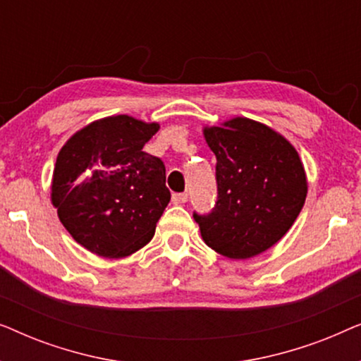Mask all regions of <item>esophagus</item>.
Here are the masks:
<instances>
[{"label":"esophagus","mask_w":361,"mask_h":361,"mask_svg":"<svg viewBox=\"0 0 361 361\" xmlns=\"http://www.w3.org/2000/svg\"><path fill=\"white\" fill-rule=\"evenodd\" d=\"M187 202V194H172V204L179 205V204H185Z\"/></svg>","instance_id":"esophagus-1"}]
</instances>
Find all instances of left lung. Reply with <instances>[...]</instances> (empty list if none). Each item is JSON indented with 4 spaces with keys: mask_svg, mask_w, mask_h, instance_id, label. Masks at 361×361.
<instances>
[{
    "mask_svg": "<svg viewBox=\"0 0 361 361\" xmlns=\"http://www.w3.org/2000/svg\"><path fill=\"white\" fill-rule=\"evenodd\" d=\"M216 157L219 200L194 219L216 253L248 259L278 243L302 210L307 177L295 147L263 123L236 116L205 126Z\"/></svg>",
    "mask_w": 361,
    "mask_h": 361,
    "instance_id": "obj_1",
    "label": "left lung"
}]
</instances>
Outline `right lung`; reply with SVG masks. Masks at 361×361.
<instances>
[{"label": "right lung", "mask_w": 361, "mask_h": 361, "mask_svg": "<svg viewBox=\"0 0 361 361\" xmlns=\"http://www.w3.org/2000/svg\"><path fill=\"white\" fill-rule=\"evenodd\" d=\"M157 123L128 115L92 121L59 151L51 200L72 238L103 258L147 245L169 204L166 167L142 147Z\"/></svg>", "instance_id": "obj_1"}]
</instances>
